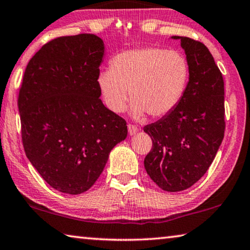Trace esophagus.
<instances>
[{"instance_id": "1", "label": "esophagus", "mask_w": 250, "mask_h": 250, "mask_svg": "<svg viewBox=\"0 0 250 250\" xmlns=\"http://www.w3.org/2000/svg\"><path fill=\"white\" fill-rule=\"evenodd\" d=\"M128 131L130 136H134V134L139 131V129H138V126L134 125H128Z\"/></svg>"}]
</instances>
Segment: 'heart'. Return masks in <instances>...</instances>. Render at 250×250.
Masks as SVG:
<instances>
[{
  "instance_id": "b5f03b06",
  "label": "heart",
  "mask_w": 250,
  "mask_h": 250,
  "mask_svg": "<svg viewBox=\"0 0 250 250\" xmlns=\"http://www.w3.org/2000/svg\"><path fill=\"white\" fill-rule=\"evenodd\" d=\"M189 80V63L182 53L148 46L114 55L111 69L98 75V86L104 104L113 112L125 109L129 92L131 111L139 119L171 112L184 97Z\"/></svg>"
}]
</instances>
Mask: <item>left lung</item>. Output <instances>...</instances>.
<instances>
[{
    "label": "left lung",
    "instance_id": "8db88e82",
    "mask_svg": "<svg viewBox=\"0 0 250 250\" xmlns=\"http://www.w3.org/2000/svg\"><path fill=\"white\" fill-rule=\"evenodd\" d=\"M180 39L189 63V82L171 112L146 125L152 148L145 168L165 191H182L207 172L225 134V89L219 68L204 43Z\"/></svg>",
    "mask_w": 250,
    "mask_h": 250
}]
</instances>
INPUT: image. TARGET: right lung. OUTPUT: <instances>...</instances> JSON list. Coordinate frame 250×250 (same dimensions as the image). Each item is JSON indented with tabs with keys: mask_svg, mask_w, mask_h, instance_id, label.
Listing matches in <instances>:
<instances>
[{
	"mask_svg": "<svg viewBox=\"0 0 250 250\" xmlns=\"http://www.w3.org/2000/svg\"><path fill=\"white\" fill-rule=\"evenodd\" d=\"M104 41L94 34L45 43L26 65L18 106L23 148L43 179L58 191L89 190L126 122L102 104L98 75Z\"/></svg>",
	"mask_w": 250,
	"mask_h": 250,
	"instance_id": "1",
	"label": "right lung"
}]
</instances>
